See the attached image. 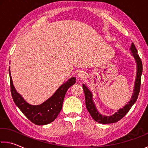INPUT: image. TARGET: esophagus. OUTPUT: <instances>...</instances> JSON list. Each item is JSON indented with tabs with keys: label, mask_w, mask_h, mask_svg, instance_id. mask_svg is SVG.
Returning <instances> with one entry per match:
<instances>
[{
	"label": "esophagus",
	"mask_w": 148,
	"mask_h": 148,
	"mask_svg": "<svg viewBox=\"0 0 148 148\" xmlns=\"http://www.w3.org/2000/svg\"><path fill=\"white\" fill-rule=\"evenodd\" d=\"M86 73L84 72V71H80L79 72L78 74H77V76H78V78H79V79H84L86 78Z\"/></svg>",
	"instance_id": "obj_1"
}]
</instances>
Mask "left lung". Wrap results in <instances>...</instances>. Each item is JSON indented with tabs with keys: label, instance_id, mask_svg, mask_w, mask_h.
Instances as JSON below:
<instances>
[{
	"label": "left lung",
	"instance_id": "obj_1",
	"mask_svg": "<svg viewBox=\"0 0 148 148\" xmlns=\"http://www.w3.org/2000/svg\"><path fill=\"white\" fill-rule=\"evenodd\" d=\"M130 51L132 53V55L134 58L137 64V72H136V78L135 83H134V89L133 91V95L130 101H129L125 106L123 108H121L115 113L112 114L111 116H105L101 114L97 111V108L95 107V105L93 101L92 93L89 90L85 84H83V90L85 93V99H86V106L88 112H90L91 117L97 123L101 124H110L116 123L119 121H120L122 118L125 116L126 113L129 111V110L131 109L132 105L136 101L137 98L139 95L140 85H141V76L142 74V62L140 59L138 54L137 49L136 48L134 44L133 43L131 45Z\"/></svg>",
	"mask_w": 148,
	"mask_h": 148
}]
</instances>
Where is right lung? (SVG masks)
I'll use <instances>...</instances> for the list:
<instances>
[{"label": "right lung", "instance_id": "obj_1", "mask_svg": "<svg viewBox=\"0 0 148 148\" xmlns=\"http://www.w3.org/2000/svg\"><path fill=\"white\" fill-rule=\"evenodd\" d=\"M9 75L11 94L14 102L23 114L36 125H47L55 121L62 108V103L66 93L70 87L76 82V78L72 77L60 86L56 92L43 103L39 105H32L25 101L22 96L16 90L13 85L10 69Z\"/></svg>", "mask_w": 148, "mask_h": 148}]
</instances>
